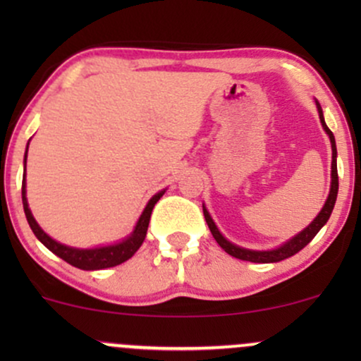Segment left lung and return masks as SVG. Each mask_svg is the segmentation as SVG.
I'll use <instances>...</instances> for the list:
<instances>
[{
    "mask_svg": "<svg viewBox=\"0 0 361 361\" xmlns=\"http://www.w3.org/2000/svg\"><path fill=\"white\" fill-rule=\"evenodd\" d=\"M317 111H319V118H321L322 128L326 130V134L329 135L331 140V149H333V161H331V190L329 195L326 198V204L321 209V212L317 214V217L314 219L312 222L305 227L304 231H300L299 234L293 235L292 239H288L287 243L280 244L279 247L275 250H267V251H256V250H246V247L238 246V244H233L231 241H227L226 238L221 234V231L217 229L215 222L210 217L209 210L205 209L204 205V215H205V221L209 224V229L212 233L214 239L219 243V246L222 247L227 255L234 256V258L243 259V261H251V263H279L281 259H287L290 256H293L295 252H299L300 250H304L307 244L312 241L314 235H316L319 231L322 229V226L329 221L331 212H333L334 204H336V197H338V166H336V157H338V151H336V140H334L333 132L329 130V127L326 126L324 122V115H322V109L319 105V102H316Z\"/></svg>",
    "mask_w": 361,
    "mask_h": 361,
    "instance_id": "1",
    "label": "left lung"
}]
</instances>
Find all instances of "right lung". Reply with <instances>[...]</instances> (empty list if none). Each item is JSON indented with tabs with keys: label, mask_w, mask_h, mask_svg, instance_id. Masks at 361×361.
I'll return each instance as SVG.
<instances>
[{
	"label": "right lung",
	"mask_w": 361,
	"mask_h": 361,
	"mask_svg": "<svg viewBox=\"0 0 361 361\" xmlns=\"http://www.w3.org/2000/svg\"><path fill=\"white\" fill-rule=\"evenodd\" d=\"M27 152H28V144H27ZM27 152H25L23 163H27ZM164 192H166V190H161V192H157L154 197L147 202L146 209H144L142 214H140L134 231H132L126 239H122L120 243L109 244V246H98V247H88V250H82V247H73V246H66V244L57 243L56 239H52L47 233H44L42 227L37 224L34 215H32L30 207H28L25 173H23V181H22V202H23L25 217H27L30 229L34 231L35 238L39 239V241L42 243L49 251H52L54 255L64 259L66 263L73 264V267L80 268V270H86V271L117 267V264L123 263V261H127L128 258H132V256L135 255V251L139 250L140 244H142L144 239H146L149 219H151L152 209H154L157 200L163 197Z\"/></svg>",
	"instance_id": "add662e5"
}]
</instances>
